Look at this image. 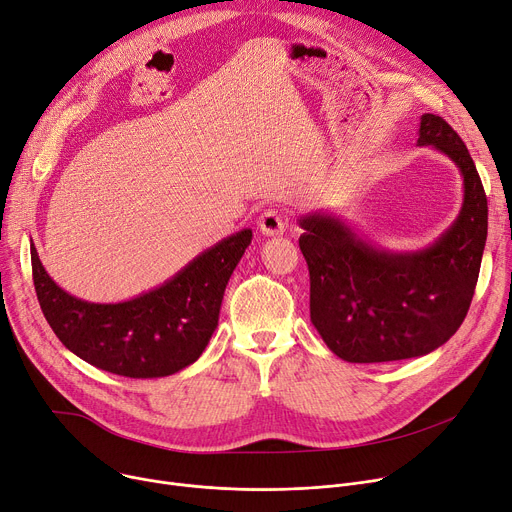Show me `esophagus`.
Segmentation results:
<instances>
[{"instance_id":"obj_1","label":"esophagus","mask_w":512,"mask_h":512,"mask_svg":"<svg viewBox=\"0 0 512 512\" xmlns=\"http://www.w3.org/2000/svg\"><path fill=\"white\" fill-rule=\"evenodd\" d=\"M259 230L267 236H276V234H282L286 228H288V218L286 214H282L280 210H265L259 220Z\"/></svg>"}]
</instances>
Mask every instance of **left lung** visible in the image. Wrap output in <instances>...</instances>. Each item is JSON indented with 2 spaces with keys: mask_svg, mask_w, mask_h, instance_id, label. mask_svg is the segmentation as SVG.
<instances>
[{
  "mask_svg": "<svg viewBox=\"0 0 512 512\" xmlns=\"http://www.w3.org/2000/svg\"><path fill=\"white\" fill-rule=\"evenodd\" d=\"M418 144L447 154L463 177L461 212L428 249L389 253L339 218H300L311 321L342 360L368 364L430 354L449 342L469 311L488 236L484 185L463 140L442 117L422 115Z\"/></svg>",
  "mask_w": 512,
  "mask_h": 512,
  "instance_id": "8db88e82",
  "label": "left lung"
}]
</instances>
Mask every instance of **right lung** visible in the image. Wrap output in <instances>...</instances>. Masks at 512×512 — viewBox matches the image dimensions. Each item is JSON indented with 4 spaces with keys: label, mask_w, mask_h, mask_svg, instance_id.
<instances>
[{
    "label": "right lung",
    "mask_w": 512,
    "mask_h": 512,
    "mask_svg": "<svg viewBox=\"0 0 512 512\" xmlns=\"http://www.w3.org/2000/svg\"><path fill=\"white\" fill-rule=\"evenodd\" d=\"M251 238L249 228L236 232L160 288L117 304L86 302L61 290L32 245L34 290L59 342L88 364L129 379L168 377L206 350L226 284Z\"/></svg>",
    "instance_id": "1"
}]
</instances>
